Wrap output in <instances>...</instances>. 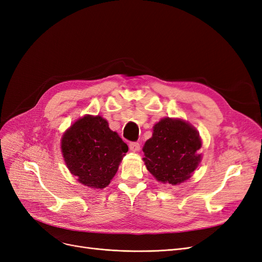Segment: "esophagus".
Masks as SVG:
<instances>
[{"label":"esophagus","instance_id":"1","mask_svg":"<svg viewBox=\"0 0 262 262\" xmlns=\"http://www.w3.org/2000/svg\"><path fill=\"white\" fill-rule=\"evenodd\" d=\"M129 148H130L131 152L137 153L140 150V144L138 143V142H132V143L129 144Z\"/></svg>","mask_w":262,"mask_h":262}]
</instances>
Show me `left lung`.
<instances>
[{
	"label": "left lung",
	"mask_w": 262,
	"mask_h": 262,
	"mask_svg": "<svg viewBox=\"0 0 262 262\" xmlns=\"http://www.w3.org/2000/svg\"><path fill=\"white\" fill-rule=\"evenodd\" d=\"M202 141L193 125L179 118H163L154 124L152 138L143 146V161L157 181L180 185L199 166Z\"/></svg>",
	"instance_id": "obj_1"
}]
</instances>
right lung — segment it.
Listing matches in <instances>:
<instances>
[{
    "mask_svg": "<svg viewBox=\"0 0 262 262\" xmlns=\"http://www.w3.org/2000/svg\"><path fill=\"white\" fill-rule=\"evenodd\" d=\"M61 152L67 167L80 184L104 189L115 177L128 145L110 130L106 119L85 115L63 133Z\"/></svg>",
    "mask_w": 262,
    "mask_h": 262,
    "instance_id": "right-lung-1",
    "label": "right lung"
}]
</instances>
